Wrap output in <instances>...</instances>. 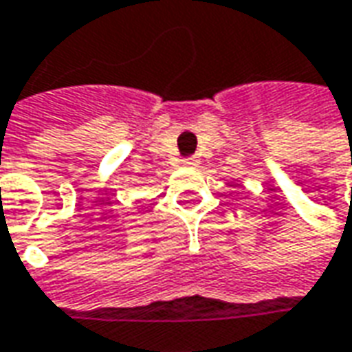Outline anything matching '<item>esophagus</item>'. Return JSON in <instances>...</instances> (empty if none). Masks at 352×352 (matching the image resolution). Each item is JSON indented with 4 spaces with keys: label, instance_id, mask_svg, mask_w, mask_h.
<instances>
[{
    "label": "esophagus",
    "instance_id": "obj_1",
    "mask_svg": "<svg viewBox=\"0 0 352 352\" xmlns=\"http://www.w3.org/2000/svg\"><path fill=\"white\" fill-rule=\"evenodd\" d=\"M183 166H185V167H196V166H198V160H196V157H186V160H183Z\"/></svg>",
    "mask_w": 352,
    "mask_h": 352
}]
</instances>
